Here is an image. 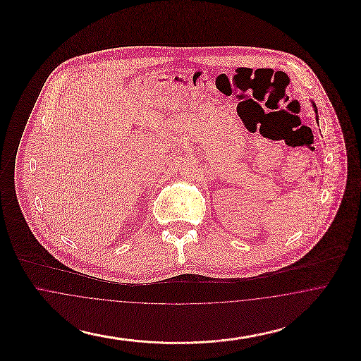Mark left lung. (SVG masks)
Returning a JSON list of instances; mask_svg holds the SVG:
<instances>
[{
  "label": "left lung",
  "instance_id": "1",
  "mask_svg": "<svg viewBox=\"0 0 361 361\" xmlns=\"http://www.w3.org/2000/svg\"><path fill=\"white\" fill-rule=\"evenodd\" d=\"M312 106H314V111H315V114H317V121H318V111H317V106H315V104L312 103Z\"/></svg>",
  "mask_w": 361,
  "mask_h": 361
}]
</instances>
